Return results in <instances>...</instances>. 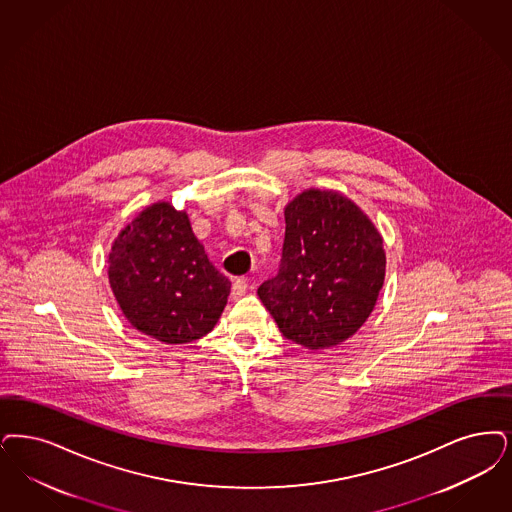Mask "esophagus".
Listing matches in <instances>:
<instances>
[{
  "mask_svg": "<svg viewBox=\"0 0 512 512\" xmlns=\"http://www.w3.org/2000/svg\"><path fill=\"white\" fill-rule=\"evenodd\" d=\"M247 293V280L246 278H238L234 284H232V297L234 299H240Z\"/></svg>",
  "mask_w": 512,
  "mask_h": 512,
  "instance_id": "1",
  "label": "esophagus"
}]
</instances>
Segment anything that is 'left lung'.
<instances>
[{"label": "left lung", "mask_w": 512, "mask_h": 512, "mask_svg": "<svg viewBox=\"0 0 512 512\" xmlns=\"http://www.w3.org/2000/svg\"><path fill=\"white\" fill-rule=\"evenodd\" d=\"M284 215L280 270L257 295L289 341L310 350L341 345L377 303L387 266L383 238L333 190L301 192Z\"/></svg>", "instance_id": "obj_1"}]
</instances>
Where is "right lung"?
Wrapping results in <instances>:
<instances>
[{"instance_id":"obj_1","label":"right lung","mask_w":512,"mask_h":512,"mask_svg":"<svg viewBox=\"0 0 512 512\" xmlns=\"http://www.w3.org/2000/svg\"><path fill=\"white\" fill-rule=\"evenodd\" d=\"M108 280L129 324L167 345L207 335L230 293V280L207 259L188 215L167 202L148 205L118 234Z\"/></svg>"}]
</instances>
